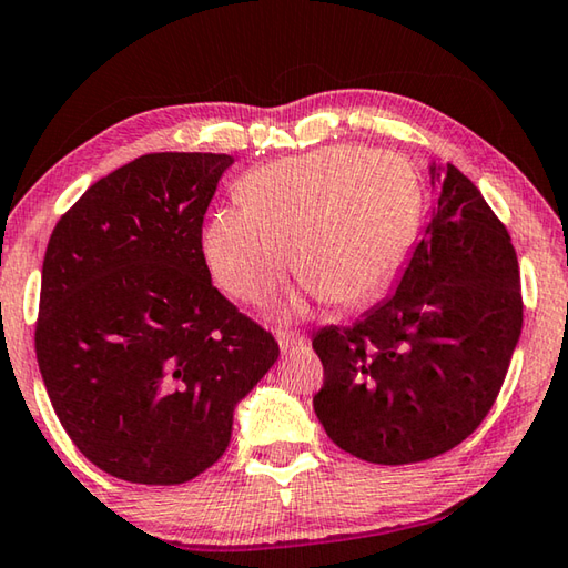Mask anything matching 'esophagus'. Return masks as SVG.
<instances>
[{
    "mask_svg": "<svg viewBox=\"0 0 568 568\" xmlns=\"http://www.w3.org/2000/svg\"><path fill=\"white\" fill-rule=\"evenodd\" d=\"M276 342H278V349H282V354H292L294 349H302V346L306 344L304 336L294 334V332H276Z\"/></svg>",
    "mask_w": 568,
    "mask_h": 568,
    "instance_id": "obj_1",
    "label": "esophagus"
}]
</instances>
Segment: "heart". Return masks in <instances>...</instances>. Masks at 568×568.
<instances>
[{"label":"heart","mask_w":568,"mask_h":568,"mask_svg":"<svg viewBox=\"0 0 568 568\" xmlns=\"http://www.w3.org/2000/svg\"><path fill=\"white\" fill-rule=\"evenodd\" d=\"M239 204L209 219L214 282L246 304L272 302L292 264L310 290L356 304L394 276L414 242L422 189L402 156L324 146L252 169Z\"/></svg>","instance_id":"obj_1"}]
</instances>
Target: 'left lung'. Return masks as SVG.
Returning <instances> with one entry per match:
<instances>
[{
    "label": "left lung",
    "mask_w": 568,
    "mask_h": 568,
    "mask_svg": "<svg viewBox=\"0 0 568 568\" xmlns=\"http://www.w3.org/2000/svg\"><path fill=\"white\" fill-rule=\"evenodd\" d=\"M439 199L389 300L324 326L314 412L339 449L399 466L454 449L499 396L524 322L511 236L454 164L429 166Z\"/></svg>",
    "instance_id": "8db88e82"
}]
</instances>
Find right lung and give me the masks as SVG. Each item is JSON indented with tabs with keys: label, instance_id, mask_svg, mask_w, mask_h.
Wrapping results in <instances>:
<instances>
[{
	"label": "right lung",
	"instance_id": "1",
	"mask_svg": "<svg viewBox=\"0 0 568 568\" xmlns=\"http://www.w3.org/2000/svg\"><path fill=\"white\" fill-rule=\"evenodd\" d=\"M229 154H144L49 236L39 372L74 446L122 481L172 486L226 452L234 409L278 344L219 294L202 224Z\"/></svg>",
	"mask_w": 568,
	"mask_h": 568
}]
</instances>
